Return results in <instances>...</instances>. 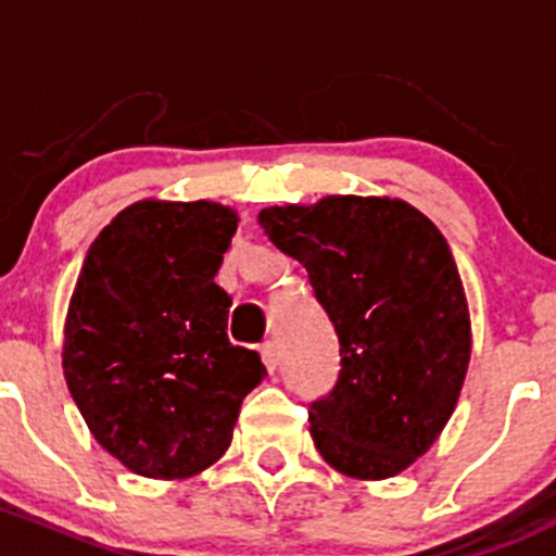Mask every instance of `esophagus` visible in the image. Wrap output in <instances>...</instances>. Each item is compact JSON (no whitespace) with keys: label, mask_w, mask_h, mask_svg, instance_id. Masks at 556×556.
<instances>
[{"label":"esophagus","mask_w":556,"mask_h":556,"mask_svg":"<svg viewBox=\"0 0 556 556\" xmlns=\"http://www.w3.org/2000/svg\"><path fill=\"white\" fill-rule=\"evenodd\" d=\"M260 353H262V362H265V366H267V371H276V366H278V348H276V342H273V340L262 342Z\"/></svg>","instance_id":"34e87169"}]
</instances>
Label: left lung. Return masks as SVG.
Masks as SVG:
<instances>
[{
	"mask_svg": "<svg viewBox=\"0 0 556 556\" xmlns=\"http://www.w3.org/2000/svg\"><path fill=\"white\" fill-rule=\"evenodd\" d=\"M260 225L305 267L340 340V377L307 412L316 450L345 477H396L447 426L471 358L447 240L404 200L358 194L273 205Z\"/></svg>",
	"mask_w": 556,
	"mask_h": 556,
	"instance_id": "obj_1",
	"label": "left lung"
}]
</instances>
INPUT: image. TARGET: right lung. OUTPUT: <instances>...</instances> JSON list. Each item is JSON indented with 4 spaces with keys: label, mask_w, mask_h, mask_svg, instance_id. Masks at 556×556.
<instances>
[{
    "label": "right lung",
    "mask_w": 556,
    "mask_h": 556,
    "mask_svg": "<svg viewBox=\"0 0 556 556\" xmlns=\"http://www.w3.org/2000/svg\"><path fill=\"white\" fill-rule=\"evenodd\" d=\"M238 214L141 200L88 249L64 329V377L90 433L125 468L185 479L230 447L240 404L267 375L227 340L216 283Z\"/></svg>",
    "instance_id": "right-lung-1"
}]
</instances>
